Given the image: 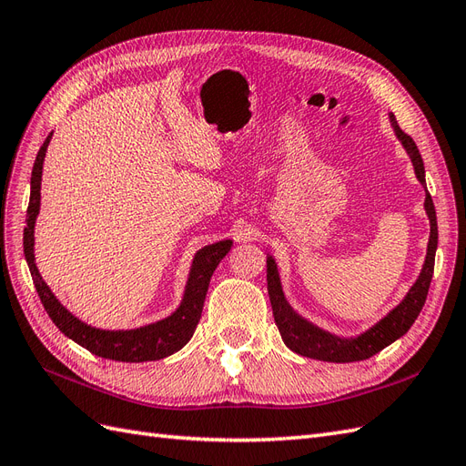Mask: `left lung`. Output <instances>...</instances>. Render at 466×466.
Returning a JSON list of instances; mask_svg holds the SVG:
<instances>
[{
  "label": "left lung",
  "mask_w": 466,
  "mask_h": 466,
  "mask_svg": "<svg viewBox=\"0 0 466 466\" xmlns=\"http://www.w3.org/2000/svg\"><path fill=\"white\" fill-rule=\"evenodd\" d=\"M391 126L396 129V136L403 143L405 151L410 153L413 169L420 183L425 185V169H423V159L421 153L417 149L415 141L411 136L405 134V131L398 126L396 116H390ZM425 210L429 214V222H431V236H429V246H427V258L423 269L420 273V279L413 283L410 293L405 295V299L393 309V311L380 320L376 327L366 330L364 335L358 339H339L335 335H329V332L320 330L319 327L311 325L309 320L297 315L289 303L285 301L281 283H279V273L278 266L273 258H268V293L273 309V319H276V325L279 329V335L288 347L307 358H315V360L323 362H356V360H366V358L378 354L381 349H386L388 344L403 337L410 327L415 323L417 315L421 313V309L427 299L429 285H431L433 278V268H435V249H437V217H435V207L433 198L427 193L425 197Z\"/></svg>",
  "instance_id": "left-lung-1"
}]
</instances>
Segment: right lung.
<instances>
[{"instance_id":"1","label":"right lung","mask_w":466,"mask_h":466,"mask_svg":"<svg viewBox=\"0 0 466 466\" xmlns=\"http://www.w3.org/2000/svg\"><path fill=\"white\" fill-rule=\"evenodd\" d=\"M49 134L41 146L37 159L33 165L31 173V198L27 207V226L23 230V252H25L27 266L31 271V278L37 289L41 303L45 311L49 313L53 323L58 327V330L78 342L80 347H85L92 354L108 358V360L117 362H147V360H161V358L169 356L177 350H181L185 344L193 337V332L200 320L202 305H205V297L208 291V283L214 269L220 264V259L228 254L232 246L230 240L217 242L212 246L202 248L197 252L193 259V268H190V276L187 281V289L181 307L177 311L167 317L159 323H153L134 330H100L94 329L86 323H82L75 315H70L66 309L58 303L56 297L46 288V283L39 276L37 266H35L33 256V228L35 218L39 214L41 205V175H43V159L46 146L51 141Z\"/></svg>"}]
</instances>
